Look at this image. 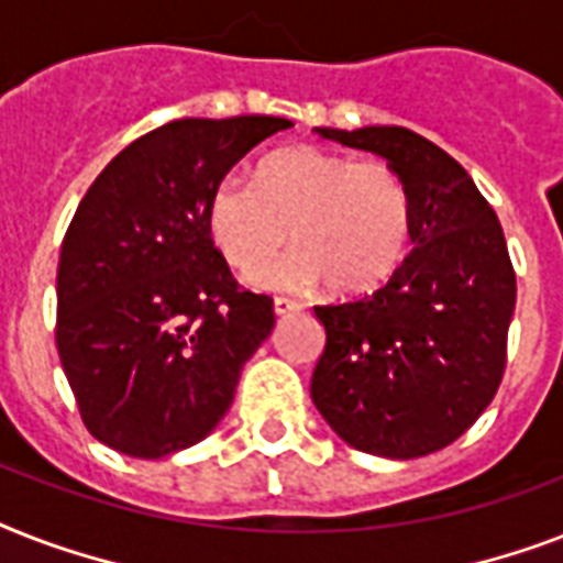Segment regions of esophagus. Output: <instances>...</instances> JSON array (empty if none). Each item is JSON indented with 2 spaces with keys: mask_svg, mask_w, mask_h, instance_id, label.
<instances>
[{
  "mask_svg": "<svg viewBox=\"0 0 563 563\" xmlns=\"http://www.w3.org/2000/svg\"><path fill=\"white\" fill-rule=\"evenodd\" d=\"M303 303L300 300H291V298H274V312L277 316H291V312H300Z\"/></svg>",
  "mask_w": 563,
  "mask_h": 563,
  "instance_id": "obj_1",
  "label": "esophagus"
}]
</instances>
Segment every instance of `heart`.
I'll use <instances>...</instances> for the list:
<instances>
[{"mask_svg": "<svg viewBox=\"0 0 563 563\" xmlns=\"http://www.w3.org/2000/svg\"><path fill=\"white\" fill-rule=\"evenodd\" d=\"M289 224L298 247L254 272V283L265 289L327 283L335 295H365L406 260L415 198L391 163L324 148L274 154L256 184L224 178L212 189V239L242 272L277 254Z\"/></svg>", "mask_w": 563, "mask_h": 563, "instance_id": "obj_1", "label": "heart"}]
</instances>
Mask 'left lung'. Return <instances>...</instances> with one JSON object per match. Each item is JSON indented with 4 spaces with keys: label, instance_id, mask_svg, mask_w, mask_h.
Segmentation results:
<instances>
[{
    "label": "left lung",
    "instance_id": "8db88e82",
    "mask_svg": "<svg viewBox=\"0 0 563 563\" xmlns=\"http://www.w3.org/2000/svg\"><path fill=\"white\" fill-rule=\"evenodd\" d=\"M318 134L400 172L415 247L374 295L316 307L327 344L312 402L362 453H435L473 427L506 374L517 277L503 224L471 175L409 128Z\"/></svg>",
    "mask_w": 563,
    "mask_h": 563
}]
</instances>
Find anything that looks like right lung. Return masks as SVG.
Instances as JSON below:
<instances>
[{"instance_id": "add662e5", "label": "right lung", "mask_w": 563, "mask_h": 563, "mask_svg": "<svg viewBox=\"0 0 563 563\" xmlns=\"http://www.w3.org/2000/svg\"><path fill=\"white\" fill-rule=\"evenodd\" d=\"M280 117L175 119L104 166L57 263V356L84 427L134 459L198 444L274 327L212 245L210 195Z\"/></svg>"}]
</instances>
